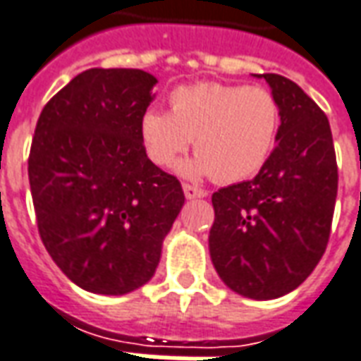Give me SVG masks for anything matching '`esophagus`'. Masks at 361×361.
Masks as SVG:
<instances>
[{
  "instance_id": "34e87169",
  "label": "esophagus",
  "mask_w": 361,
  "mask_h": 361,
  "mask_svg": "<svg viewBox=\"0 0 361 361\" xmlns=\"http://www.w3.org/2000/svg\"><path fill=\"white\" fill-rule=\"evenodd\" d=\"M183 190H185V196L188 200H192V198H204L206 196V190H202V188L192 185H183Z\"/></svg>"
}]
</instances>
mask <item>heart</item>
I'll return each mask as SVG.
<instances>
[{
	"instance_id": "obj_1",
	"label": "heart",
	"mask_w": 361,
	"mask_h": 361,
	"mask_svg": "<svg viewBox=\"0 0 361 361\" xmlns=\"http://www.w3.org/2000/svg\"><path fill=\"white\" fill-rule=\"evenodd\" d=\"M278 128L280 109L268 89L202 81L176 87L169 94V112H145L140 134L159 167L175 165L194 140L198 157L180 165V173L231 185L264 167Z\"/></svg>"
}]
</instances>
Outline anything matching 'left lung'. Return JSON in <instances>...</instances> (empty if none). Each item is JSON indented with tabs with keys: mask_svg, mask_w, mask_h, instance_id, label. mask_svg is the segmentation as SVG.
I'll return each instance as SVG.
<instances>
[{
	"mask_svg": "<svg viewBox=\"0 0 361 361\" xmlns=\"http://www.w3.org/2000/svg\"><path fill=\"white\" fill-rule=\"evenodd\" d=\"M280 128L276 147L252 180L212 196L209 257L227 288L250 299L282 298L305 282L324 255L338 190L331 126L303 89L262 73Z\"/></svg>",
	"mask_w": 361,
	"mask_h": 361,
	"instance_id": "8db88e82",
	"label": "left lung"
}]
</instances>
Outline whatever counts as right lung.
<instances>
[{"instance_id":"right-lung-1","label":"right lung","mask_w":361,"mask_h":361,"mask_svg":"<svg viewBox=\"0 0 361 361\" xmlns=\"http://www.w3.org/2000/svg\"><path fill=\"white\" fill-rule=\"evenodd\" d=\"M157 79L93 68L40 112L29 155L38 233L79 288L124 295L152 280L185 204L178 178L153 165L140 122Z\"/></svg>"}]
</instances>
